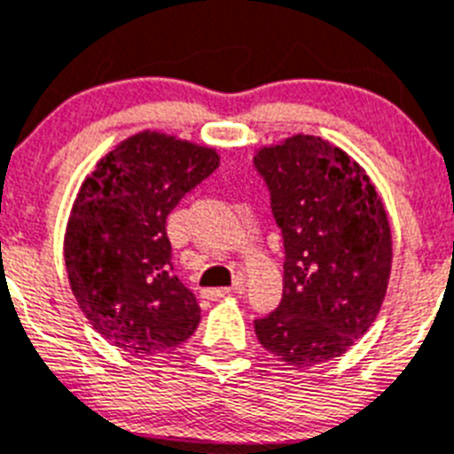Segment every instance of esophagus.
<instances>
[{
    "label": "esophagus",
    "mask_w": 454,
    "mask_h": 454,
    "mask_svg": "<svg viewBox=\"0 0 454 454\" xmlns=\"http://www.w3.org/2000/svg\"><path fill=\"white\" fill-rule=\"evenodd\" d=\"M244 289H247V287H244L242 280H237V283L232 285L231 289H228V287H222V289H203V298H207V301H217V298L228 296V294H242Z\"/></svg>",
    "instance_id": "esophagus-1"
}]
</instances>
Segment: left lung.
Here are the masks:
<instances>
[{"instance_id": "left-lung-1", "label": "left lung", "mask_w": 454, "mask_h": 454, "mask_svg": "<svg viewBox=\"0 0 454 454\" xmlns=\"http://www.w3.org/2000/svg\"><path fill=\"white\" fill-rule=\"evenodd\" d=\"M283 231V301L257 318L262 348L294 369L341 357L373 325L391 276L385 203L362 167L318 136L255 151Z\"/></svg>"}]
</instances>
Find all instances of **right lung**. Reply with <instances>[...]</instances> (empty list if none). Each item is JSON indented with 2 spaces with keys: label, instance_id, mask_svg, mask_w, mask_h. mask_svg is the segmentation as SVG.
<instances>
[{
  "label": "right lung",
  "instance_id": "right-lung-1",
  "mask_svg": "<svg viewBox=\"0 0 454 454\" xmlns=\"http://www.w3.org/2000/svg\"><path fill=\"white\" fill-rule=\"evenodd\" d=\"M219 167L212 146L160 130L126 137L81 183L65 228V267L81 312L136 357L174 350L201 321L174 276L167 215Z\"/></svg>",
  "mask_w": 454,
  "mask_h": 454
}]
</instances>
